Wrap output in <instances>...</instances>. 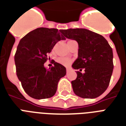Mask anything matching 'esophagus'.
<instances>
[{
    "instance_id": "34e87169",
    "label": "esophagus",
    "mask_w": 126,
    "mask_h": 126,
    "mask_svg": "<svg viewBox=\"0 0 126 126\" xmlns=\"http://www.w3.org/2000/svg\"><path fill=\"white\" fill-rule=\"evenodd\" d=\"M66 70H67V73H68L69 72V71H70V69H69V68H67V69H66Z\"/></svg>"
}]
</instances>
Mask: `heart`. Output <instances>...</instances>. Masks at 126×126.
Wrapping results in <instances>:
<instances>
[{
	"mask_svg": "<svg viewBox=\"0 0 126 126\" xmlns=\"http://www.w3.org/2000/svg\"><path fill=\"white\" fill-rule=\"evenodd\" d=\"M69 41H71V40H69ZM57 62L61 65H64V66H68L71 64V60L69 58H66V57H59L57 59Z\"/></svg>",
	"mask_w": 126,
	"mask_h": 126,
	"instance_id": "obj_1",
	"label": "heart"
}]
</instances>
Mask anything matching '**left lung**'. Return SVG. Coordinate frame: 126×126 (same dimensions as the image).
I'll list each match as a JSON object with an SVG mask.
<instances>
[{
    "label": "left lung",
    "mask_w": 126,
    "mask_h": 126,
    "mask_svg": "<svg viewBox=\"0 0 126 126\" xmlns=\"http://www.w3.org/2000/svg\"><path fill=\"white\" fill-rule=\"evenodd\" d=\"M61 32L79 44L77 58L72 65L78 71L71 82L73 92L82 98L94 99L105 92L113 71V53L107 40L101 34L86 29H69Z\"/></svg>",
    "instance_id": "8db88e82"
}]
</instances>
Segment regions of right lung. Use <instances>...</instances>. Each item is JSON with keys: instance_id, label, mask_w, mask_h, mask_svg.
Listing matches in <instances>:
<instances>
[{"instance_id": "obj_1", "label": "right lung", "mask_w": 126, "mask_h": 126, "mask_svg": "<svg viewBox=\"0 0 126 126\" xmlns=\"http://www.w3.org/2000/svg\"><path fill=\"white\" fill-rule=\"evenodd\" d=\"M65 39L57 29L40 27L19 42L14 57L16 74L25 92L31 97L46 99L56 93L59 80L66 75V68L55 61L49 69L44 64L55 44Z\"/></svg>"}]
</instances>
